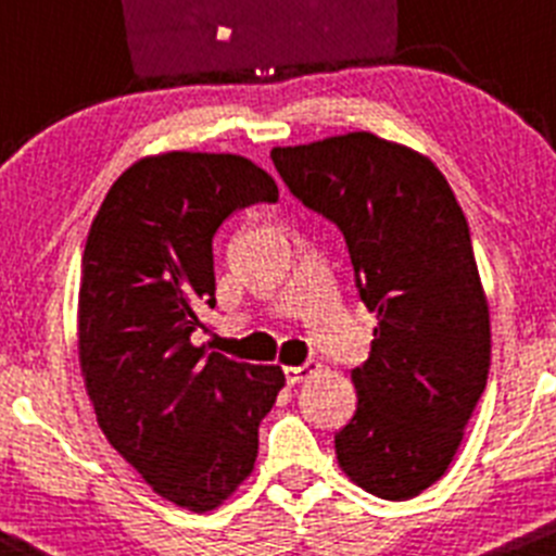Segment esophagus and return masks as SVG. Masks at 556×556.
Instances as JSON below:
<instances>
[{
  "label": "esophagus",
  "instance_id": "obj_1",
  "mask_svg": "<svg viewBox=\"0 0 556 556\" xmlns=\"http://www.w3.org/2000/svg\"><path fill=\"white\" fill-rule=\"evenodd\" d=\"M317 369H320V366H317V364L285 366V377H288L290 386H295V382H304V380H309L312 375H317Z\"/></svg>",
  "mask_w": 556,
  "mask_h": 556
}]
</instances>
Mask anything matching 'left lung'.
I'll return each instance as SVG.
<instances>
[{"label": "left lung", "mask_w": 556, "mask_h": 556, "mask_svg": "<svg viewBox=\"0 0 556 556\" xmlns=\"http://www.w3.org/2000/svg\"><path fill=\"white\" fill-rule=\"evenodd\" d=\"M271 160L299 201L339 225L366 309L371 353L350 371L358 407L333 438L344 476L409 500L445 476L492 361L489 301L470 228L427 154L344 132Z\"/></svg>", "instance_id": "8db88e82"}]
</instances>
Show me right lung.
I'll list each match as a JSON object with an SVG mask.
<instances>
[{
  "mask_svg": "<svg viewBox=\"0 0 556 556\" xmlns=\"http://www.w3.org/2000/svg\"><path fill=\"white\" fill-rule=\"evenodd\" d=\"M279 198L241 154L163 152L129 165L91 219L80 261L78 361L108 443L174 505L219 508L252 476L282 366L206 353L212 239L225 217Z\"/></svg>",
  "mask_w": 556,
  "mask_h": 556,
  "instance_id": "obj_1",
  "label": "right lung"
}]
</instances>
